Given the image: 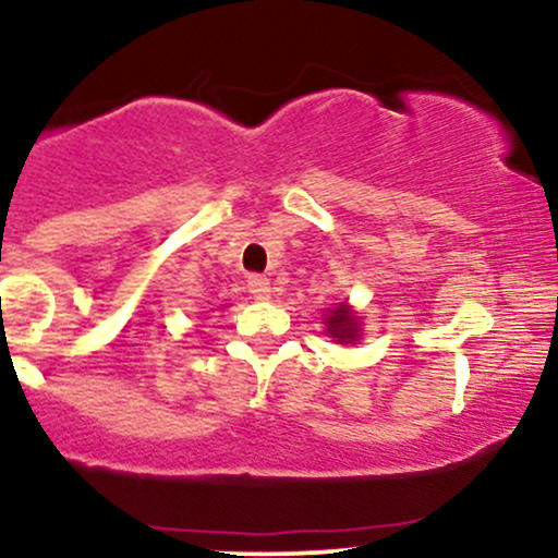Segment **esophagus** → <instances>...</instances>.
Wrapping results in <instances>:
<instances>
[{"mask_svg":"<svg viewBox=\"0 0 558 558\" xmlns=\"http://www.w3.org/2000/svg\"><path fill=\"white\" fill-rule=\"evenodd\" d=\"M248 293H252L254 299H270L272 288H270V280L265 278V275H248Z\"/></svg>","mask_w":558,"mask_h":558,"instance_id":"esophagus-1","label":"esophagus"}]
</instances>
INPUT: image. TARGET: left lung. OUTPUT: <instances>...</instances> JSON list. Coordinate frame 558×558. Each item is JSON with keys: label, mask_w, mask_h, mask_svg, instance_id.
Returning <instances> with one entry per match:
<instances>
[{"label": "left lung", "mask_w": 558, "mask_h": 558, "mask_svg": "<svg viewBox=\"0 0 558 558\" xmlns=\"http://www.w3.org/2000/svg\"><path fill=\"white\" fill-rule=\"evenodd\" d=\"M325 325H328L330 336L338 338L341 343L356 341V338H360V319H356L354 312L345 304H338L336 310L325 317Z\"/></svg>", "instance_id": "8db88e82"}]
</instances>
